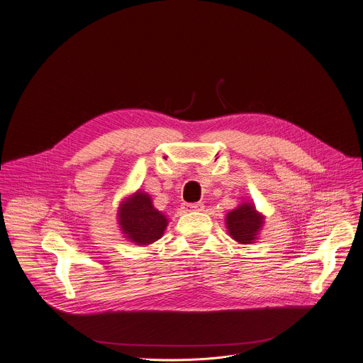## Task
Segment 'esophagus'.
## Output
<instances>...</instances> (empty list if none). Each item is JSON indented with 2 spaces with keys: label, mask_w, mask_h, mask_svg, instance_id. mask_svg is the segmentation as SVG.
I'll return each mask as SVG.
<instances>
[{
  "label": "esophagus",
  "mask_w": 363,
  "mask_h": 363,
  "mask_svg": "<svg viewBox=\"0 0 363 363\" xmlns=\"http://www.w3.org/2000/svg\"><path fill=\"white\" fill-rule=\"evenodd\" d=\"M186 211H203L204 210V204L203 203H194V204H186L184 207Z\"/></svg>",
  "instance_id": "34e87169"
}]
</instances>
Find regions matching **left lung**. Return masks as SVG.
<instances>
[{
	"label": "left lung",
	"instance_id": "8db88e82",
	"mask_svg": "<svg viewBox=\"0 0 363 363\" xmlns=\"http://www.w3.org/2000/svg\"><path fill=\"white\" fill-rule=\"evenodd\" d=\"M265 216L259 213L253 203L243 201L235 210L225 214V227L228 236L239 245H252L257 240Z\"/></svg>",
	"mask_w": 363,
	"mask_h": 363
}]
</instances>
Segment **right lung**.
<instances>
[{
    "label": "right lung",
    "instance_id": "1",
    "mask_svg": "<svg viewBox=\"0 0 363 363\" xmlns=\"http://www.w3.org/2000/svg\"><path fill=\"white\" fill-rule=\"evenodd\" d=\"M117 221L123 238L145 247L163 236L169 218L155 208L147 192L139 189L120 203Z\"/></svg>",
    "mask_w": 363,
    "mask_h": 363
}]
</instances>
